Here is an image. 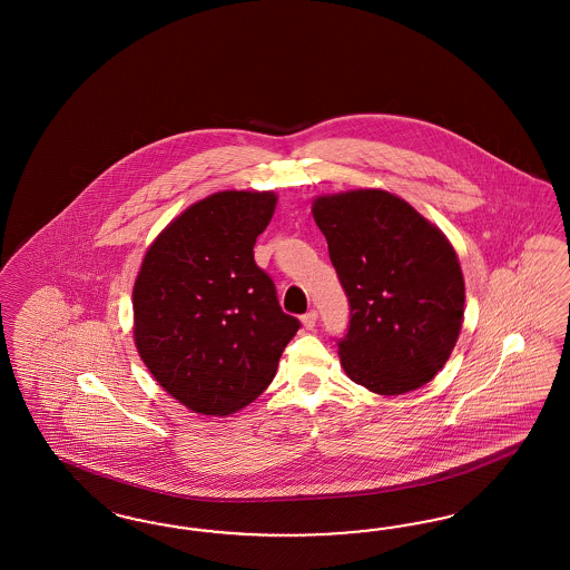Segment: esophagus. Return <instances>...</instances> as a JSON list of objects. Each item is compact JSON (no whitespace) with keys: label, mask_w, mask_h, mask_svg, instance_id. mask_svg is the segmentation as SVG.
Masks as SVG:
<instances>
[{"label":"esophagus","mask_w":570,"mask_h":570,"mask_svg":"<svg viewBox=\"0 0 570 570\" xmlns=\"http://www.w3.org/2000/svg\"><path fill=\"white\" fill-rule=\"evenodd\" d=\"M301 322H303V326H305L307 331H314V328H316V322H318V312H316V309H309L307 314H303Z\"/></svg>","instance_id":"obj_1"}]
</instances>
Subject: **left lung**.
I'll use <instances>...</instances> for the list:
<instances>
[{
	"instance_id": "8db88e82",
	"label": "left lung",
	"mask_w": 570,
	"mask_h": 570,
	"mask_svg": "<svg viewBox=\"0 0 570 570\" xmlns=\"http://www.w3.org/2000/svg\"><path fill=\"white\" fill-rule=\"evenodd\" d=\"M312 212L350 303L337 342L347 377L384 396L429 384L464 316V277L448 237L377 188L324 195Z\"/></svg>"
}]
</instances>
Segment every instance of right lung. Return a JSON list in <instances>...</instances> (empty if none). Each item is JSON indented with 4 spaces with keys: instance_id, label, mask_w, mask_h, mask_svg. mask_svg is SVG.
Masks as SVG:
<instances>
[{
    "instance_id": "1",
    "label": "right lung",
    "mask_w": 570,
    "mask_h": 570,
    "mask_svg": "<svg viewBox=\"0 0 570 570\" xmlns=\"http://www.w3.org/2000/svg\"><path fill=\"white\" fill-rule=\"evenodd\" d=\"M275 202L256 190L209 195L163 228L141 261L137 352L159 386L195 413L228 415L263 394L301 326L254 263Z\"/></svg>"
}]
</instances>
